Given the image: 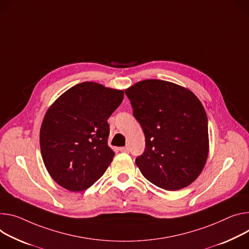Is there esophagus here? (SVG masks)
Segmentation results:
<instances>
[{"instance_id": "1", "label": "esophagus", "mask_w": 249, "mask_h": 249, "mask_svg": "<svg viewBox=\"0 0 249 249\" xmlns=\"http://www.w3.org/2000/svg\"><path fill=\"white\" fill-rule=\"evenodd\" d=\"M120 151H121V152H124V153H129V152H130V149H129L128 146H126V147H121V148H120Z\"/></svg>"}]
</instances>
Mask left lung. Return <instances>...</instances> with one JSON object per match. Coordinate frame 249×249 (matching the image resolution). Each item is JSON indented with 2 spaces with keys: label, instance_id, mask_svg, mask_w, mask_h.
Returning <instances> with one entry per match:
<instances>
[{
  "label": "left lung",
  "instance_id": "8db88e82",
  "mask_svg": "<svg viewBox=\"0 0 249 249\" xmlns=\"http://www.w3.org/2000/svg\"><path fill=\"white\" fill-rule=\"evenodd\" d=\"M125 94L145 134V150L135 161L142 175L167 191L192 184L209 154L208 117L200 101L190 90L158 79L137 82Z\"/></svg>",
  "mask_w": 249,
  "mask_h": 249
}]
</instances>
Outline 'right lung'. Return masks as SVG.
<instances>
[{
    "label": "right lung",
    "mask_w": 249,
    "mask_h": 249,
    "mask_svg": "<svg viewBox=\"0 0 249 249\" xmlns=\"http://www.w3.org/2000/svg\"><path fill=\"white\" fill-rule=\"evenodd\" d=\"M123 97L122 90L82 82L50 107L39 144L44 166L58 185L81 192L103 176L115 155L107 144V120Z\"/></svg>",
    "instance_id": "right-lung-1"
}]
</instances>
